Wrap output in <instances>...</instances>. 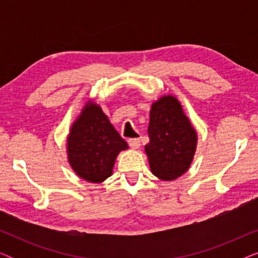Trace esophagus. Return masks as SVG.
I'll return each instance as SVG.
<instances>
[{
    "label": "esophagus",
    "mask_w": 258,
    "mask_h": 258,
    "mask_svg": "<svg viewBox=\"0 0 258 258\" xmlns=\"http://www.w3.org/2000/svg\"><path fill=\"white\" fill-rule=\"evenodd\" d=\"M140 143H141L140 139H129L128 140V144L133 148V149H139Z\"/></svg>",
    "instance_id": "34e87169"
}]
</instances>
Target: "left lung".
<instances>
[{"label":"left lung","mask_w":258,"mask_h":258,"mask_svg":"<svg viewBox=\"0 0 258 258\" xmlns=\"http://www.w3.org/2000/svg\"><path fill=\"white\" fill-rule=\"evenodd\" d=\"M146 153L151 171L172 181L188 170L195 155L197 134L174 96L161 97L150 109Z\"/></svg>","instance_id":"1"}]
</instances>
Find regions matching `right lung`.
Instances as JSON below:
<instances>
[{"instance_id": "obj_1", "label": "right lung", "mask_w": 258, "mask_h": 258, "mask_svg": "<svg viewBox=\"0 0 258 258\" xmlns=\"http://www.w3.org/2000/svg\"><path fill=\"white\" fill-rule=\"evenodd\" d=\"M69 163L81 178L100 183L112 174L115 160L128 144L101 107L88 102L67 140Z\"/></svg>"}]
</instances>
